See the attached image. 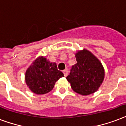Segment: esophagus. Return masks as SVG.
<instances>
[{
	"instance_id": "esophagus-1",
	"label": "esophagus",
	"mask_w": 126,
	"mask_h": 126,
	"mask_svg": "<svg viewBox=\"0 0 126 126\" xmlns=\"http://www.w3.org/2000/svg\"><path fill=\"white\" fill-rule=\"evenodd\" d=\"M63 74H64V76H65V77H67V73H67V70H64V71H63Z\"/></svg>"
}]
</instances>
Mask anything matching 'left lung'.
Listing matches in <instances>:
<instances>
[{
	"label": "left lung",
	"instance_id": "1",
	"mask_svg": "<svg viewBox=\"0 0 126 126\" xmlns=\"http://www.w3.org/2000/svg\"><path fill=\"white\" fill-rule=\"evenodd\" d=\"M77 63L72 67L66 79L72 89L86 96L98 91L103 82L105 72L100 60L86 49L75 53Z\"/></svg>",
	"mask_w": 126,
	"mask_h": 126
}]
</instances>
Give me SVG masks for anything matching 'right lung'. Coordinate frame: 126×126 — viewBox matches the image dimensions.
I'll return each instance as SVG.
<instances>
[{"label":"right lung","mask_w":126,"mask_h":126,"mask_svg":"<svg viewBox=\"0 0 126 126\" xmlns=\"http://www.w3.org/2000/svg\"><path fill=\"white\" fill-rule=\"evenodd\" d=\"M63 77L56 63L48 61L46 57L39 56L27 69L25 81L32 93L44 94L50 92L55 82Z\"/></svg>","instance_id":"1"}]
</instances>
